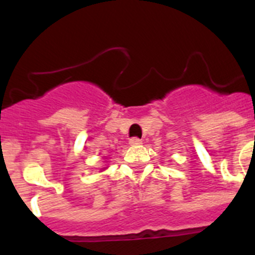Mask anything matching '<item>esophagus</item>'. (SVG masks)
<instances>
[{
  "instance_id": "34e87169",
  "label": "esophagus",
  "mask_w": 255,
  "mask_h": 255,
  "mask_svg": "<svg viewBox=\"0 0 255 255\" xmlns=\"http://www.w3.org/2000/svg\"><path fill=\"white\" fill-rule=\"evenodd\" d=\"M129 143L131 144V145H139V144H141V139H139V138H136V136H135V138L130 139Z\"/></svg>"
}]
</instances>
